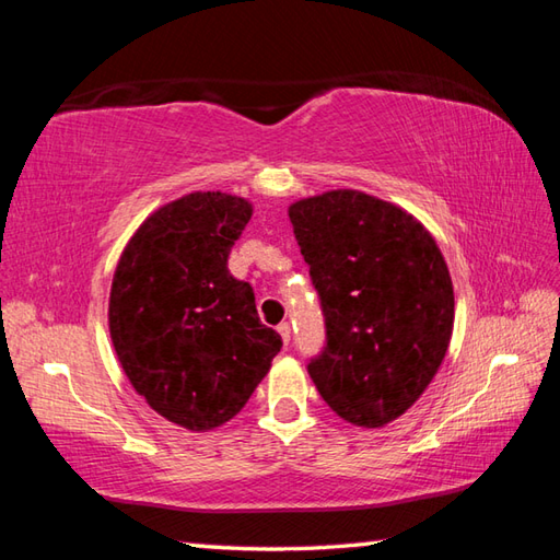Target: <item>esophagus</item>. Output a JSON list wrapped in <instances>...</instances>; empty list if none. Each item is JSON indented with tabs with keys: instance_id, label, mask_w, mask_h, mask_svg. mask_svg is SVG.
<instances>
[{
	"instance_id": "esophagus-1",
	"label": "esophagus",
	"mask_w": 560,
	"mask_h": 560,
	"mask_svg": "<svg viewBox=\"0 0 560 560\" xmlns=\"http://www.w3.org/2000/svg\"><path fill=\"white\" fill-rule=\"evenodd\" d=\"M277 329H279V335H281V339H283V343H289V341H291V325H289V323H281Z\"/></svg>"
}]
</instances>
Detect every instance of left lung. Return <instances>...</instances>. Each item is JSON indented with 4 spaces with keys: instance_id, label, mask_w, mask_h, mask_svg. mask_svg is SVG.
<instances>
[{
    "instance_id": "1",
    "label": "left lung",
    "mask_w": 560,
    "mask_h": 560,
    "mask_svg": "<svg viewBox=\"0 0 560 560\" xmlns=\"http://www.w3.org/2000/svg\"><path fill=\"white\" fill-rule=\"evenodd\" d=\"M327 341L307 363L343 421L380 428L431 385L447 353L455 293L443 253L411 213L359 189L289 209Z\"/></svg>"
}]
</instances>
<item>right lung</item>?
Segmentation results:
<instances>
[{
  "mask_svg": "<svg viewBox=\"0 0 560 560\" xmlns=\"http://www.w3.org/2000/svg\"><path fill=\"white\" fill-rule=\"evenodd\" d=\"M249 217L243 197L185 195L153 211L117 261L108 305L117 359L149 407L187 431L231 421L281 351L253 287L229 271Z\"/></svg>",
  "mask_w": 560,
  "mask_h": 560,
  "instance_id": "right-lung-1",
  "label": "right lung"
}]
</instances>
